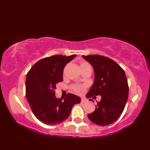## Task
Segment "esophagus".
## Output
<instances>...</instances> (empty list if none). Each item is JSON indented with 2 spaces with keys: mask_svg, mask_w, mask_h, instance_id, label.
<instances>
[{
  "mask_svg": "<svg viewBox=\"0 0 150 150\" xmlns=\"http://www.w3.org/2000/svg\"><path fill=\"white\" fill-rule=\"evenodd\" d=\"M87 99L85 97H82L81 98V103H84V102H86Z\"/></svg>",
  "mask_w": 150,
  "mask_h": 150,
  "instance_id": "obj_1",
  "label": "esophagus"
}]
</instances>
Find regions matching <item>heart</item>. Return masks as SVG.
<instances>
[{"mask_svg":"<svg viewBox=\"0 0 150 150\" xmlns=\"http://www.w3.org/2000/svg\"><path fill=\"white\" fill-rule=\"evenodd\" d=\"M85 64H88V63H86V62H82L81 64V66L85 65ZM72 89H73V91H74L75 93L79 94V95H81L82 93H83L85 88H84V86L77 84V85L73 86Z\"/></svg>","mask_w":150,"mask_h":150,"instance_id":"b5f03b06","label":"heart"}]
</instances>
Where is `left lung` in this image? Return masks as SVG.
<instances>
[{"label": "left lung", "mask_w": 150, "mask_h": 150, "mask_svg": "<svg viewBox=\"0 0 150 150\" xmlns=\"http://www.w3.org/2000/svg\"><path fill=\"white\" fill-rule=\"evenodd\" d=\"M82 57L91 64L95 73L93 84L86 97L101 96L95 111L88 117L97 125H109L120 117L128 100L129 88L125 72L108 57L98 55Z\"/></svg>", "instance_id": "obj_1"}]
</instances>
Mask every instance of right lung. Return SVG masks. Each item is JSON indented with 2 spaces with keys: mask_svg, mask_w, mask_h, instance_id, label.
Returning <instances> with one entry per match:
<instances>
[{
  "mask_svg": "<svg viewBox=\"0 0 150 150\" xmlns=\"http://www.w3.org/2000/svg\"><path fill=\"white\" fill-rule=\"evenodd\" d=\"M76 55H53L40 60L31 67L26 79V96L34 115L47 125H56L67 119L73 106L81 98L68 93L57 98L56 84L63 80V69Z\"/></svg>",
  "mask_w": 150,
  "mask_h": 150,
  "instance_id": "right-lung-1",
  "label": "right lung"
}]
</instances>
